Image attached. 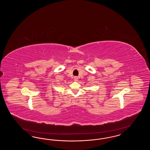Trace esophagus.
<instances>
[{
  "label": "esophagus",
  "mask_w": 150,
  "mask_h": 150,
  "mask_svg": "<svg viewBox=\"0 0 150 150\" xmlns=\"http://www.w3.org/2000/svg\"><path fill=\"white\" fill-rule=\"evenodd\" d=\"M74 80L75 81H78V78H77V77H74Z\"/></svg>",
  "instance_id": "esophagus-1"
}]
</instances>
